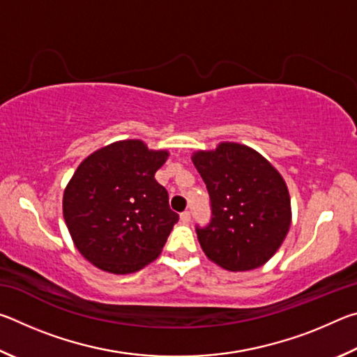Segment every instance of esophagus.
I'll return each instance as SVG.
<instances>
[{
    "mask_svg": "<svg viewBox=\"0 0 357 357\" xmlns=\"http://www.w3.org/2000/svg\"><path fill=\"white\" fill-rule=\"evenodd\" d=\"M181 222L183 223H189L190 222V213L189 211H184V213H181Z\"/></svg>",
    "mask_w": 357,
    "mask_h": 357,
    "instance_id": "1",
    "label": "esophagus"
}]
</instances>
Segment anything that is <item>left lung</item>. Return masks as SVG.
<instances>
[{
    "label": "left lung",
    "instance_id": "obj_1",
    "mask_svg": "<svg viewBox=\"0 0 357 357\" xmlns=\"http://www.w3.org/2000/svg\"><path fill=\"white\" fill-rule=\"evenodd\" d=\"M192 162L211 198L209 225L195 227L206 257L227 271H250L279 250L291 225L282 174L245 144L197 151Z\"/></svg>",
    "mask_w": 357,
    "mask_h": 357
}]
</instances>
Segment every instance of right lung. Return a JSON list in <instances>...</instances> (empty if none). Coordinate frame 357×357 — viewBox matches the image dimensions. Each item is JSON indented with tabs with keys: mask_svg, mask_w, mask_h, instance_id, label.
<instances>
[{
	"mask_svg": "<svg viewBox=\"0 0 357 357\" xmlns=\"http://www.w3.org/2000/svg\"><path fill=\"white\" fill-rule=\"evenodd\" d=\"M168 151L142 140L108 144L78 165L63 197V215L78 252L112 274L137 273L164 249L179 215L154 174Z\"/></svg>",
	"mask_w": 357,
	"mask_h": 357,
	"instance_id": "right-lung-1",
	"label": "right lung"
}]
</instances>
